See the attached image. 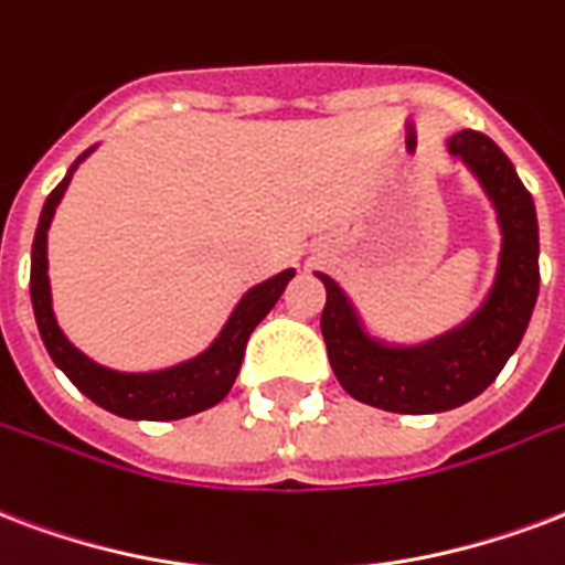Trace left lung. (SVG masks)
<instances>
[{
  "mask_svg": "<svg viewBox=\"0 0 565 565\" xmlns=\"http://www.w3.org/2000/svg\"><path fill=\"white\" fill-rule=\"evenodd\" d=\"M447 148L479 178L503 235L494 286L465 324L419 345H387L366 337L345 291L316 274L328 288L321 337L333 375L358 402L393 414H440L477 398L519 348L540 295L536 207L515 167L479 130L449 137Z\"/></svg>",
  "mask_w": 565,
  "mask_h": 565,
  "instance_id": "8db88e82",
  "label": "left lung"
}]
</instances>
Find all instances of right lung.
Instances as JSON below:
<instances>
[{
    "label": "right lung",
    "instance_id": "right-lung-1",
    "mask_svg": "<svg viewBox=\"0 0 565 565\" xmlns=\"http://www.w3.org/2000/svg\"><path fill=\"white\" fill-rule=\"evenodd\" d=\"M92 154H79L86 160ZM76 160V163H79ZM67 169V175L58 181V186L46 196L41 220H38L35 241H32V277H29V291H32V309H35L38 330L44 339L50 358L67 379L74 381L79 393H86L95 405L106 408L109 414L127 419H181L199 411L211 408L226 398V393L235 384L244 360L249 333L256 330L262 318L274 309L279 295L286 291L288 279L295 277V270L288 267L277 277L265 279L253 286L241 298L235 312L228 316L226 328L220 330V337L193 360H184L178 366L160 369V372H116V369L97 366L95 360H88L83 351H76L53 316V298H50V277H46V228L53 223L56 205L65 196L67 184L74 178V169Z\"/></svg>",
    "mask_w": 565,
    "mask_h": 565
}]
</instances>
